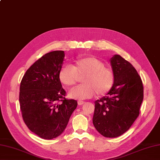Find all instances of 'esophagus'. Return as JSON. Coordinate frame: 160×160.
Masks as SVG:
<instances>
[{"instance_id":"obj_1","label":"esophagus","mask_w":160,"mask_h":160,"mask_svg":"<svg viewBox=\"0 0 160 160\" xmlns=\"http://www.w3.org/2000/svg\"><path fill=\"white\" fill-rule=\"evenodd\" d=\"M77 103H78V104H79V106H80V105H82V104H83L85 103V102H84V101L79 100V101H78V102H77Z\"/></svg>"}]
</instances>
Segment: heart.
<instances>
[{"instance_id":"heart-1","label":"heart","mask_w":160,"mask_h":160,"mask_svg":"<svg viewBox=\"0 0 160 160\" xmlns=\"http://www.w3.org/2000/svg\"><path fill=\"white\" fill-rule=\"evenodd\" d=\"M84 85L74 88L68 92L73 99L84 100L97 94L104 95L110 90L114 81L112 70L104 67L103 62L94 57L79 58L72 65L65 64L59 72L60 82L66 86H72L83 77Z\"/></svg>"}]
</instances>
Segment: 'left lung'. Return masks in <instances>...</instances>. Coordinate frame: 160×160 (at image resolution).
I'll return each instance as SVG.
<instances>
[{
  "label": "left lung",
  "mask_w": 160,
  "mask_h": 160,
  "mask_svg": "<svg viewBox=\"0 0 160 160\" xmlns=\"http://www.w3.org/2000/svg\"><path fill=\"white\" fill-rule=\"evenodd\" d=\"M114 75L107 96L95 101L93 124L100 134L116 138L130 129L143 100L141 77L129 62L118 54L110 59Z\"/></svg>",
  "instance_id": "1"
}]
</instances>
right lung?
Segmentation results:
<instances>
[{
	"label": "right lung",
	"instance_id": "right-lung-1",
	"mask_svg": "<svg viewBox=\"0 0 160 160\" xmlns=\"http://www.w3.org/2000/svg\"><path fill=\"white\" fill-rule=\"evenodd\" d=\"M64 56V51L45 54L27 70L20 83L23 119L31 132L43 139L59 136L77 107V100L64 98L59 79Z\"/></svg>",
	"mask_w": 160,
	"mask_h": 160
}]
</instances>
